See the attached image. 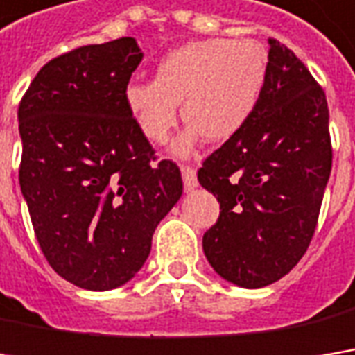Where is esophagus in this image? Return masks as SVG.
Wrapping results in <instances>:
<instances>
[{
    "instance_id": "34e87169",
    "label": "esophagus",
    "mask_w": 355,
    "mask_h": 355,
    "mask_svg": "<svg viewBox=\"0 0 355 355\" xmlns=\"http://www.w3.org/2000/svg\"><path fill=\"white\" fill-rule=\"evenodd\" d=\"M180 173H182V182H184V191H187V193L195 191V189H197V187H198L197 171H195L193 166H182V168H180Z\"/></svg>"
}]
</instances>
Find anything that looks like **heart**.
<instances>
[{
    "label": "heart",
    "instance_id": "obj_1",
    "mask_svg": "<svg viewBox=\"0 0 355 355\" xmlns=\"http://www.w3.org/2000/svg\"><path fill=\"white\" fill-rule=\"evenodd\" d=\"M267 80V53L253 40H197L166 53L155 80H136L124 102L142 136L166 144L182 114L191 122L173 146L187 157L198 140H229L255 114Z\"/></svg>",
    "mask_w": 355,
    "mask_h": 355
}]
</instances>
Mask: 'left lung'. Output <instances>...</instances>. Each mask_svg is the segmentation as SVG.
<instances>
[{
	"mask_svg": "<svg viewBox=\"0 0 355 355\" xmlns=\"http://www.w3.org/2000/svg\"><path fill=\"white\" fill-rule=\"evenodd\" d=\"M329 173L325 94L295 53L269 40L255 114L198 171L220 205L219 220L202 235L211 267L247 289L287 275L313 237Z\"/></svg>",
	"mask_w": 355,
	"mask_h": 355,
	"instance_id": "8db88e82",
	"label": "left lung"
}]
</instances>
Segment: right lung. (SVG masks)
Masks as SVG:
<instances>
[{
	"label": "right lung",
	"instance_id": "right-lung-1",
	"mask_svg": "<svg viewBox=\"0 0 355 355\" xmlns=\"http://www.w3.org/2000/svg\"><path fill=\"white\" fill-rule=\"evenodd\" d=\"M140 62L135 37L76 48L37 72L17 110L35 239L60 277L90 291L135 277L182 195L178 166L157 162L124 102Z\"/></svg>",
	"mask_w": 355,
	"mask_h": 355
}]
</instances>
